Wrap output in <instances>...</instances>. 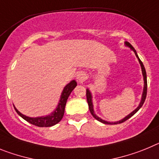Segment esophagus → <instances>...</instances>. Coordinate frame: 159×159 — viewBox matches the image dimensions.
<instances>
[{
  "mask_svg": "<svg viewBox=\"0 0 159 159\" xmlns=\"http://www.w3.org/2000/svg\"><path fill=\"white\" fill-rule=\"evenodd\" d=\"M86 78H87V75H86L85 72L80 71L77 74V80H78L79 83H82L83 81H85L86 80Z\"/></svg>",
  "mask_w": 159,
  "mask_h": 159,
  "instance_id": "esophagus-1",
  "label": "esophagus"
}]
</instances>
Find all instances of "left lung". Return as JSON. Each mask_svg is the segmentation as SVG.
Wrapping results in <instances>:
<instances>
[{
  "mask_svg": "<svg viewBox=\"0 0 159 159\" xmlns=\"http://www.w3.org/2000/svg\"><path fill=\"white\" fill-rule=\"evenodd\" d=\"M125 46H127V47H129V48H130L131 50H133L134 52L135 55H136L138 60H139V64H140V66H141L142 73H143V81H144V87H143V94H142V98H141L140 103H139V106H138L137 108L135 109L134 111H132L130 114H128L127 116H125V118H122V119L120 120V121H114V122H113V121H106V120L102 119L101 118H99L98 116L96 115V114H95V112H94V110H93V99H92L93 98V97H92V93H91L90 90H89V89H86V98H87V102H88V105H89V111H90L91 114L93 115V117L95 118V119H97L98 121H99L100 122H102V123H103V124H108V125H115V124L122 123V122H124V121H125L126 120L129 119V118H131V117H132L134 114H136V113H137L138 111L139 110V109H140L141 107L143 106V103H144L145 100H146V93H147V79H146V70H145V67H144V66H143V63L142 62L140 59H139V56H138V54H137V52H136V50L134 49V47L129 43V42H127V41H125Z\"/></svg>",
  "mask_w": 159,
  "mask_h": 159,
  "instance_id": "obj_1",
  "label": "left lung"
}]
</instances>
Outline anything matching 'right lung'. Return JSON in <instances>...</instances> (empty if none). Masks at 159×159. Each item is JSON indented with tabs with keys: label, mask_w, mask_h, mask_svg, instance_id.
I'll return each mask as SVG.
<instances>
[{
	"label": "right lung",
	"mask_w": 159,
	"mask_h": 159,
	"mask_svg": "<svg viewBox=\"0 0 159 159\" xmlns=\"http://www.w3.org/2000/svg\"><path fill=\"white\" fill-rule=\"evenodd\" d=\"M77 86V81L75 80H73L66 85L63 89L61 94L60 100L58 102V104L57 106L56 109L53 110L50 114L46 116H41V117H36V118H31L28 116L24 115L23 114L18 111L17 109L15 107L14 109L16 112L23 119L27 121L30 123L33 124L34 125L39 126V127H49V126H53L56 125L62 119L65 113V107H66V102L68 99L69 96L71 93V92L74 90V88Z\"/></svg>",
	"instance_id": "1"
}]
</instances>
